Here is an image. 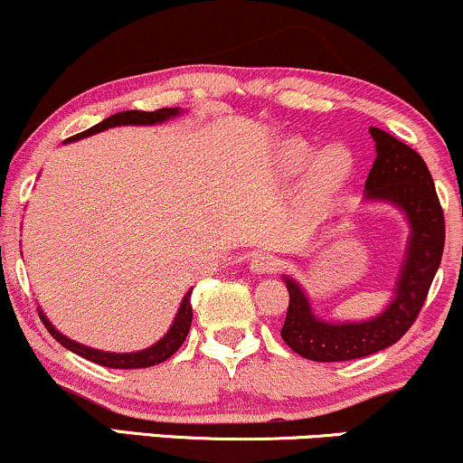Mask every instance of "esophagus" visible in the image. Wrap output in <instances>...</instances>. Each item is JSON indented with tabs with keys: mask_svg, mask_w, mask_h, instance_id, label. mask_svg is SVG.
<instances>
[{
	"mask_svg": "<svg viewBox=\"0 0 463 463\" xmlns=\"http://www.w3.org/2000/svg\"><path fill=\"white\" fill-rule=\"evenodd\" d=\"M279 260L272 253H258L250 260V270L258 272V275H272L277 270Z\"/></svg>",
	"mask_w": 463,
	"mask_h": 463,
	"instance_id": "obj_1",
	"label": "esophagus"
}]
</instances>
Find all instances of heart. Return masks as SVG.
I'll return each mask as SVG.
<instances>
[{"mask_svg":"<svg viewBox=\"0 0 463 463\" xmlns=\"http://www.w3.org/2000/svg\"><path fill=\"white\" fill-rule=\"evenodd\" d=\"M277 156L285 174H298L307 167L305 188L317 199L339 193L354 174V156L344 144H330L316 152L311 141L292 135L279 141Z\"/></svg>","mask_w":463,"mask_h":463,"instance_id":"heart-1","label":"heart"}]
</instances>
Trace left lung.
I'll use <instances>...</instances> for the list:
<instances>
[{
  "label": "left lung",
  "instance_id": "left-lung-1",
  "mask_svg": "<svg viewBox=\"0 0 463 463\" xmlns=\"http://www.w3.org/2000/svg\"><path fill=\"white\" fill-rule=\"evenodd\" d=\"M369 133L375 141V161L364 182L363 203H386L403 214L410 230L406 250L389 305L367 319L319 317L305 288L294 277H281L289 292L281 336L309 361H354L397 344L414 324L440 268L444 214L430 169L420 154L392 135L375 127Z\"/></svg>",
  "mask_w": 463,
  "mask_h": 463
}]
</instances>
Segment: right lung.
<instances>
[{"label":"right lung","instance_id":"add662e5","mask_svg":"<svg viewBox=\"0 0 463 463\" xmlns=\"http://www.w3.org/2000/svg\"><path fill=\"white\" fill-rule=\"evenodd\" d=\"M178 116H182L180 107H167V109H158V111H122V113H116V116L102 119V122H99L92 128L83 130V133L71 137V139H66L64 144H71V141H79V139H83V137H90V135H96V133H102V130H107V128L154 127V124H163V122H167V119H174ZM191 292H193V289H188V292L184 294V298H182L180 309H178V313H175L174 322H171L167 333H165L161 339L156 341V344H152L150 347H146V350H139V352L96 350V347L83 345V344H79V341H72V339H68L66 335H61L60 330H57L53 324L49 322V317L44 316L40 307H38V316H40V319H43V324L47 326L49 333L53 335V339L57 341V344L64 345L66 350L79 354V356L88 358V361H92L96 364H102V367H111V369L154 367V364L167 361L169 356H174V354L180 350V345L184 344L188 330H191V322H193Z\"/></svg>","mask_w":463,"mask_h":463}]
</instances>
